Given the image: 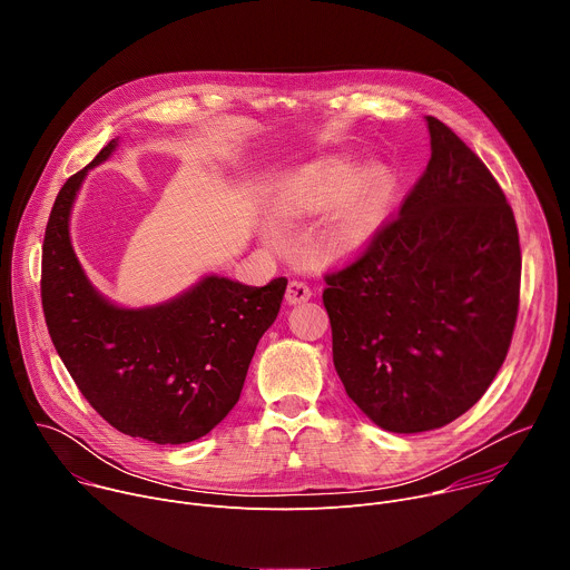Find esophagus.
Wrapping results in <instances>:
<instances>
[{
  "mask_svg": "<svg viewBox=\"0 0 570 570\" xmlns=\"http://www.w3.org/2000/svg\"><path fill=\"white\" fill-rule=\"evenodd\" d=\"M308 297H311V288L304 282H299V279L288 282V288H286L288 304H299V302H306Z\"/></svg>",
  "mask_w": 570,
  "mask_h": 570,
  "instance_id": "1",
  "label": "esophagus"
}]
</instances>
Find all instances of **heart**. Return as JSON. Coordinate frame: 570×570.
Listing matches in <instances>:
<instances>
[{
	"label": "heart",
	"mask_w": 570,
	"mask_h": 570,
	"mask_svg": "<svg viewBox=\"0 0 570 570\" xmlns=\"http://www.w3.org/2000/svg\"><path fill=\"white\" fill-rule=\"evenodd\" d=\"M396 194L394 174L381 165L324 159L304 169L277 196V209L291 218L322 216L320 248L350 257L367 248L385 225Z\"/></svg>",
	"instance_id": "b5f03b06"
}]
</instances>
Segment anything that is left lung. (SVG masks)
<instances>
[{"mask_svg":"<svg viewBox=\"0 0 570 570\" xmlns=\"http://www.w3.org/2000/svg\"><path fill=\"white\" fill-rule=\"evenodd\" d=\"M431 159L399 216L322 293L334 365L383 431L424 433L466 413L501 370L519 313L512 207L480 157L426 117Z\"/></svg>","mask_w":570,"mask_h":570,"instance_id":"8db88e82","label":"left lung"}]
</instances>
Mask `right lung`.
Instances as JSON below:
<instances>
[{
    "label": "right lung",
    "mask_w": 570,
    "mask_h": 570,
    "mask_svg": "<svg viewBox=\"0 0 570 570\" xmlns=\"http://www.w3.org/2000/svg\"><path fill=\"white\" fill-rule=\"evenodd\" d=\"M117 146L119 137L73 174L51 207L40 282L47 330L73 383L110 426L155 444H185L234 409L288 282L246 286L205 275L141 308L101 295L71 248L69 218L88 171Z\"/></svg>",
    "instance_id": "right-lung-1"
}]
</instances>
